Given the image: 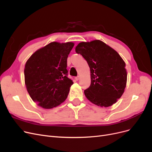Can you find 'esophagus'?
<instances>
[{
	"label": "esophagus",
	"instance_id": "obj_1",
	"mask_svg": "<svg viewBox=\"0 0 152 152\" xmlns=\"http://www.w3.org/2000/svg\"><path fill=\"white\" fill-rule=\"evenodd\" d=\"M79 80H80V76H76V77H75V80H76V81H78Z\"/></svg>",
	"mask_w": 152,
	"mask_h": 152
}]
</instances>
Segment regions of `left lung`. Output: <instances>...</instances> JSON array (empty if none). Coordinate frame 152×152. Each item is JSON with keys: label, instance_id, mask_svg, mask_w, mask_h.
<instances>
[{"label": "left lung", "instance_id": "obj_1", "mask_svg": "<svg viewBox=\"0 0 152 152\" xmlns=\"http://www.w3.org/2000/svg\"><path fill=\"white\" fill-rule=\"evenodd\" d=\"M75 50L87 61L90 68L91 83L84 91L86 97L98 106L113 105L126 87L127 72L123 59L115 50L99 39L81 42Z\"/></svg>", "mask_w": 152, "mask_h": 152}]
</instances>
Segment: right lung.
Returning <instances> with one entry per match:
<instances>
[{"label":"right lung","mask_w":152,"mask_h":152,"mask_svg":"<svg viewBox=\"0 0 152 152\" xmlns=\"http://www.w3.org/2000/svg\"><path fill=\"white\" fill-rule=\"evenodd\" d=\"M75 43L51 42L28 58L25 84L32 100L43 109H52L67 98L73 84L67 77V58Z\"/></svg>","instance_id":"1"}]
</instances>
